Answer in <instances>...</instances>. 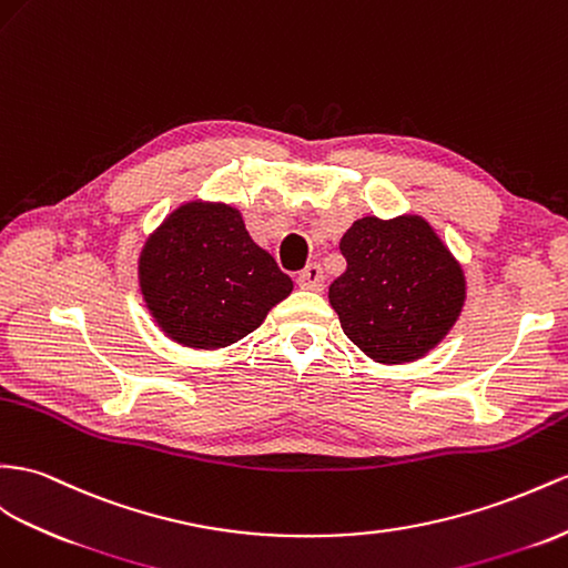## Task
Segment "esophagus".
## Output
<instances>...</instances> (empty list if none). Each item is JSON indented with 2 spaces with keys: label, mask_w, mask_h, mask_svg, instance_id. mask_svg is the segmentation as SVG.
Wrapping results in <instances>:
<instances>
[{
  "label": "esophagus",
  "mask_w": 568,
  "mask_h": 568,
  "mask_svg": "<svg viewBox=\"0 0 568 568\" xmlns=\"http://www.w3.org/2000/svg\"><path fill=\"white\" fill-rule=\"evenodd\" d=\"M297 285L304 287V290H314V293H322V290H324L322 266L310 264L307 268H302V273L297 275Z\"/></svg>",
  "instance_id": "obj_1"
}]
</instances>
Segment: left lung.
Returning <instances> with one entry per match:
<instances>
[{
	"label": "left lung",
	"mask_w": 568,
	"mask_h": 568,
	"mask_svg": "<svg viewBox=\"0 0 568 568\" xmlns=\"http://www.w3.org/2000/svg\"><path fill=\"white\" fill-rule=\"evenodd\" d=\"M347 268L328 302L341 328L379 365H405L439 345L468 297V278L427 217L365 215L341 240Z\"/></svg>",
	"instance_id": "left-lung-1"
}]
</instances>
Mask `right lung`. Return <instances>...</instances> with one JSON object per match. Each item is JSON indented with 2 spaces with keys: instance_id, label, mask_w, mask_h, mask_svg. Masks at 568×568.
Listing matches in <instances>:
<instances>
[{
  "instance_id": "obj_1",
  "label": "right lung",
  "mask_w": 568,
  "mask_h": 568,
  "mask_svg": "<svg viewBox=\"0 0 568 568\" xmlns=\"http://www.w3.org/2000/svg\"><path fill=\"white\" fill-rule=\"evenodd\" d=\"M145 310L163 336L221 351L250 336L293 293V281L225 201L180 203L145 237L136 258Z\"/></svg>"
}]
</instances>
